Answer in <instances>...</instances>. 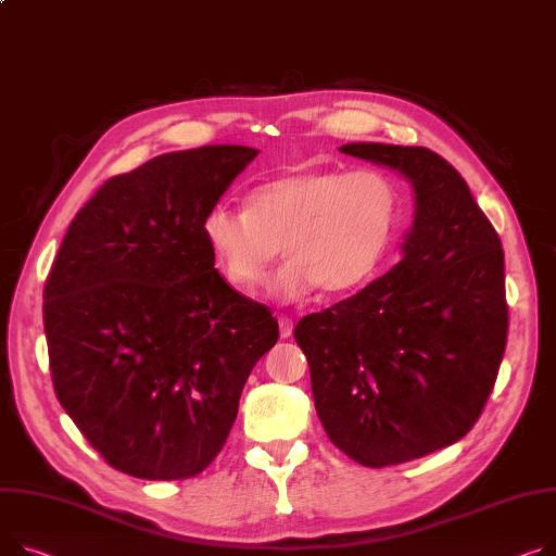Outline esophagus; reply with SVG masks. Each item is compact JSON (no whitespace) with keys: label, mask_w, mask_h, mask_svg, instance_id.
Masks as SVG:
<instances>
[{"label":"esophagus","mask_w":556,"mask_h":556,"mask_svg":"<svg viewBox=\"0 0 556 556\" xmlns=\"http://www.w3.org/2000/svg\"><path fill=\"white\" fill-rule=\"evenodd\" d=\"M277 319H279V336H281V340H288L292 336V328H294L292 319L286 317V315H279Z\"/></svg>","instance_id":"obj_1"}]
</instances>
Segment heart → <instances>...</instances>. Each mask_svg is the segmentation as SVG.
Returning <instances> with one entry per match:
<instances>
[{
  "mask_svg": "<svg viewBox=\"0 0 556 556\" xmlns=\"http://www.w3.org/2000/svg\"><path fill=\"white\" fill-rule=\"evenodd\" d=\"M400 194L376 169H304L270 178L248 194V210L214 205L203 237L218 270L239 290L268 279L275 302L306 300L324 286L344 292L374 277L395 230Z\"/></svg>",
  "mask_w": 556,
  "mask_h": 556,
  "instance_id": "1",
  "label": "heart"
}]
</instances>
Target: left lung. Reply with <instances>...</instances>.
<instances>
[{"instance_id": "left-lung-1", "label": "left lung", "mask_w": 556, "mask_h": 556, "mask_svg": "<svg viewBox=\"0 0 556 556\" xmlns=\"http://www.w3.org/2000/svg\"><path fill=\"white\" fill-rule=\"evenodd\" d=\"M342 154L412 182L402 258L294 328L332 445L387 467L454 445L494 389L507 340L501 239L465 178L427 147L349 142Z\"/></svg>"}]
</instances>
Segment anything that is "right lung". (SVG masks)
Returning a JSON list of instances; mask_svg holds the SVG:
<instances>
[{"label":"right lung","mask_w":556,"mask_h":556,"mask_svg":"<svg viewBox=\"0 0 556 556\" xmlns=\"http://www.w3.org/2000/svg\"><path fill=\"white\" fill-rule=\"evenodd\" d=\"M258 152L207 144L109 178L71 220L45 286L53 387L102 458L136 478L201 473L279 338L214 268L203 218Z\"/></svg>","instance_id":"obj_1"}]
</instances>
